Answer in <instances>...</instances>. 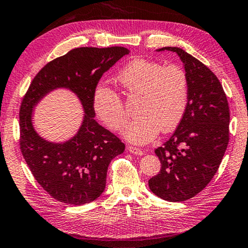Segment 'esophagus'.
Masks as SVG:
<instances>
[{
  "instance_id": "1",
  "label": "esophagus",
  "mask_w": 248,
  "mask_h": 248,
  "mask_svg": "<svg viewBox=\"0 0 248 248\" xmlns=\"http://www.w3.org/2000/svg\"><path fill=\"white\" fill-rule=\"evenodd\" d=\"M128 150L130 153L132 154H135V155H139V156H140V155H143L144 152L139 147H134V146H128Z\"/></svg>"
}]
</instances>
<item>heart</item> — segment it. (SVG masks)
I'll list each match as a JSON object with an SVG mask.
<instances>
[{
	"instance_id": "heart-1",
	"label": "heart",
	"mask_w": 248,
	"mask_h": 248,
	"mask_svg": "<svg viewBox=\"0 0 248 248\" xmlns=\"http://www.w3.org/2000/svg\"><path fill=\"white\" fill-rule=\"evenodd\" d=\"M116 79L128 98L139 96L138 118L124 132L130 142L148 143L160 131L170 132L182 121L188 105L189 80L181 66L134 59L118 73ZM93 108L102 123L114 131L123 129L128 120L120 95L108 86L95 88Z\"/></svg>"
}]
</instances>
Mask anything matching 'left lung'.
Listing matches in <instances>:
<instances>
[{
    "label": "left lung",
    "mask_w": 248,
    "mask_h": 248,
    "mask_svg": "<svg viewBox=\"0 0 248 248\" xmlns=\"http://www.w3.org/2000/svg\"><path fill=\"white\" fill-rule=\"evenodd\" d=\"M176 52L189 80L188 105L176 131L155 149L161 170L148 181L150 190L170 202L195 197L214 177L229 143L230 110L217 76L182 48Z\"/></svg>",
    "instance_id": "left-lung-1"
}]
</instances>
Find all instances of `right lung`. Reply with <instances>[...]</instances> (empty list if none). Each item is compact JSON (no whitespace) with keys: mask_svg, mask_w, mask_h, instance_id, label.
Segmentation results:
<instances>
[{"mask_svg":"<svg viewBox=\"0 0 248 248\" xmlns=\"http://www.w3.org/2000/svg\"><path fill=\"white\" fill-rule=\"evenodd\" d=\"M124 47H79L48 62L37 73L19 110L22 156L34 178L56 200L81 205L104 191L109 162L123 154L124 144L93 119V93L102 75L120 58ZM67 88L79 96L85 110L79 132L65 143L47 142L31 124V110L44 95Z\"/></svg>","mask_w":248,"mask_h":248,"instance_id":"obj_1","label":"right lung"}]
</instances>
